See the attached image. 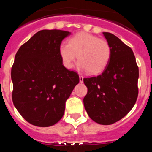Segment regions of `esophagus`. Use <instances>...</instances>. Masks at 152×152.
I'll list each match as a JSON object with an SVG mask.
<instances>
[{"label": "esophagus", "mask_w": 152, "mask_h": 152, "mask_svg": "<svg viewBox=\"0 0 152 152\" xmlns=\"http://www.w3.org/2000/svg\"><path fill=\"white\" fill-rule=\"evenodd\" d=\"M79 81H80V83H83V77L82 76H79Z\"/></svg>", "instance_id": "obj_1"}]
</instances>
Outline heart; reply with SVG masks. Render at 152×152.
Here are the masks:
<instances>
[{"label": "heart", "instance_id": "heart-1", "mask_svg": "<svg viewBox=\"0 0 152 152\" xmlns=\"http://www.w3.org/2000/svg\"><path fill=\"white\" fill-rule=\"evenodd\" d=\"M59 54L63 64L67 69L72 67L76 58L78 69L96 74L107 66L111 56V47L104 39L86 32L77 33L69 39L68 44L59 46Z\"/></svg>", "mask_w": 152, "mask_h": 152}]
</instances>
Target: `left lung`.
<instances>
[{
	"label": "left lung",
	"mask_w": 152,
	"mask_h": 152,
	"mask_svg": "<svg viewBox=\"0 0 152 152\" xmlns=\"http://www.w3.org/2000/svg\"><path fill=\"white\" fill-rule=\"evenodd\" d=\"M103 34L111 47V58L102 74L83 78L88 88L83 105L93 121L110 125L124 117L135 104L139 68L130 47L114 34Z\"/></svg>",
	"instance_id": "left-lung-1"
}]
</instances>
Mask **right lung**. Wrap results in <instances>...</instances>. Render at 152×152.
I'll return each mask as SVG.
<instances>
[{
	"mask_svg": "<svg viewBox=\"0 0 152 152\" xmlns=\"http://www.w3.org/2000/svg\"><path fill=\"white\" fill-rule=\"evenodd\" d=\"M70 32L42 30L20 47L11 69L15 107L24 119L36 126L56 124L66 101L79 82L76 72L63 65L59 46Z\"/></svg>",
	"mask_w": 152,
	"mask_h": 152,
	"instance_id": "add662e5",
	"label": "right lung"
}]
</instances>
